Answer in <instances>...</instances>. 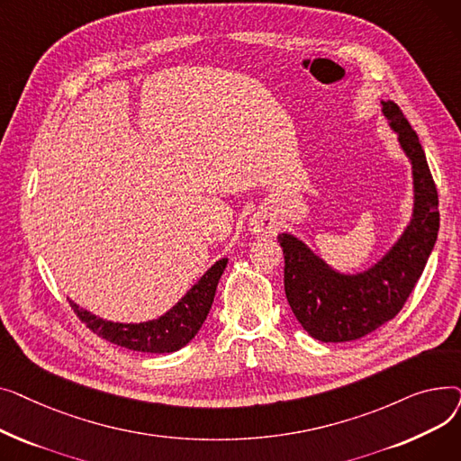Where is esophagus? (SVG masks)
I'll list each match as a JSON object with an SVG mask.
<instances>
[{"label":"esophagus","mask_w":461,"mask_h":461,"mask_svg":"<svg viewBox=\"0 0 461 461\" xmlns=\"http://www.w3.org/2000/svg\"><path fill=\"white\" fill-rule=\"evenodd\" d=\"M278 228L276 218L271 211L267 209H259L250 221V230L256 235H267V233H275Z\"/></svg>","instance_id":"esophagus-1"}]
</instances>
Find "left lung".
Masks as SVG:
<instances>
[{
  "instance_id": "8db88e82",
  "label": "left lung",
  "mask_w": 461,
  "mask_h": 461,
  "mask_svg": "<svg viewBox=\"0 0 461 461\" xmlns=\"http://www.w3.org/2000/svg\"><path fill=\"white\" fill-rule=\"evenodd\" d=\"M383 112L413 164L415 214L396 247L375 267L357 276L330 271L301 240L278 235L284 250V289L299 323L321 342H349L398 316L413 292L439 231L438 188L417 132L396 103Z\"/></svg>"
}]
</instances>
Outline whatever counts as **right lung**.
<instances>
[{
    "label": "right lung",
    "mask_w": 461,
    "mask_h": 461,
    "mask_svg": "<svg viewBox=\"0 0 461 461\" xmlns=\"http://www.w3.org/2000/svg\"><path fill=\"white\" fill-rule=\"evenodd\" d=\"M226 263L228 259L216 261L177 306L155 321L140 325L112 323L95 318L93 313L78 308L75 303H70V308L75 310L77 318L103 340L141 353H172L186 346L202 329Z\"/></svg>",
    "instance_id": "1"
}]
</instances>
